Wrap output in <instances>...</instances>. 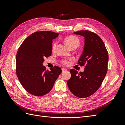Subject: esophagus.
<instances>
[{
  "instance_id": "obj_1",
  "label": "esophagus",
  "mask_w": 125,
  "mask_h": 125,
  "mask_svg": "<svg viewBox=\"0 0 125 125\" xmlns=\"http://www.w3.org/2000/svg\"><path fill=\"white\" fill-rule=\"evenodd\" d=\"M62 72H63V71H67V69L66 68H62Z\"/></svg>"
}]
</instances>
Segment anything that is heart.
<instances>
[{
    "label": "heart",
    "mask_w": 125,
    "mask_h": 125,
    "mask_svg": "<svg viewBox=\"0 0 125 125\" xmlns=\"http://www.w3.org/2000/svg\"><path fill=\"white\" fill-rule=\"evenodd\" d=\"M65 43L70 48L73 47L74 46H79V44H80V41L77 38L73 35H70L67 36L66 38L65 39ZM57 46V43L55 42L53 43L52 45V51H54L56 48ZM62 63L64 65H67L69 63V62L67 60H63L62 61Z\"/></svg>",
    "instance_id": "obj_1"
}]
</instances>
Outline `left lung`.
Returning a JSON list of instances; mask_svg holds the SVG:
<instances>
[{"label": "left lung", "instance_id": "obj_1", "mask_svg": "<svg viewBox=\"0 0 125 125\" xmlns=\"http://www.w3.org/2000/svg\"><path fill=\"white\" fill-rule=\"evenodd\" d=\"M74 34L84 37V46L78 63L85 66L83 72L70 69L71 78L67 81L70 91L80 98L92 95L101 86L107 71L108 54L105 44L96 34L79 31Z\"/></svg>", "mask_w": 125, "mask_h": 125}]
</instances>
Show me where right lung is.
I'll return each mask as SVG.
<instances>
[{
    "instance_id": "obj_1",
    "label": "right lung",
    "mask_w": 125,
    "mask_h": 125,
    "mask_svg": "<svg viewBox=\"0 0 125 125\" xmlns=\"http://www.w3.org/2000/svg\"><path fill=\"white\" fill-rule=\"evenodd\" d=\"M59 33L39 31L29 36L19 48L16 56V73L20 83L32 95L43 96L52 89L62 73L58 66L46 70L45 57L52 55V40Z\"/></svg>"
}]
</instances>
